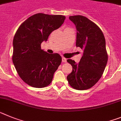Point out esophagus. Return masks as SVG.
<instances>
[{
    "label": "esophagus",
    "mask_w": 121,
    "mask_h": 121,
    "mask_svg": "<svg viewBox=\"0 0 121 121\" xmlns=\"http://www.w3.org/2000/svg\"><path fill=\"white\" fill-rule=\"evenodd\" d=\"M67 61L66 58H65V57H62V62L63 63H66Z\"/></svg>",
    "instance_id": "34e87169"
}]
</instances>
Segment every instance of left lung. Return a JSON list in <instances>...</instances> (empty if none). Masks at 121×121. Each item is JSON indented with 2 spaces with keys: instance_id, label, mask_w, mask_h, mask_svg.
I'll return each mask as SVG.
<instances>
[{
  "instance_id": "obj_1",
  "label": "left lung",
  "mask_w": 121,
  "mask_h": 121,
  "mask_svg": "<svg viewBox=\"0 0 121 121\" xmlns=\"http://www.w3.org/2000/svg\"><path fill=\"white\" fill-rule=\"evenodd\" d=\"M77 29L76 46L83 50L79 63L68 59L72 71L67 77L72 88L77 90L90 89L101 78L108 61L105 39L99 27L81 15L69 16Z\"/></svg>"
}]
</instances>
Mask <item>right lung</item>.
<instances>
[{"instance_id": "1", "label": "right lung", "mask_w": 121, "mask_h": 121, "mask_svg": "<svg viewBox=\"0 0 121 121\" xmlns=\"http://www.w3.org/2000/svg\"><path fill=\"white\" fill-rule=\"evenodd\" d=\"M66 17L37 13L26 19L17 30L13 39L12 60L24 82L34 88L49 85L61 63L58 53H47L41 44L63 24Z\"/></svg>"}]
</instances>
